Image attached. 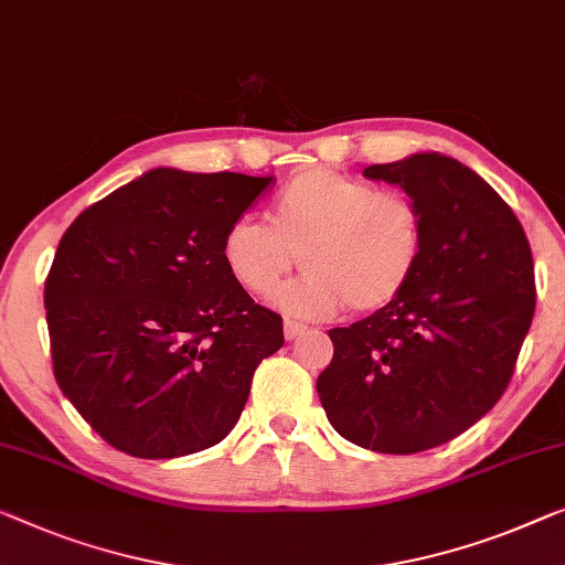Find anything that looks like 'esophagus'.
Here are the masks:
<instances>
[{
	"label": "esophagus",
	"instance_id": "esophagus-1",
	"mask_svg": "<svg viewBox=\"0 0 565 565\" xmlns=\"http://www.w3.org/2000/svg\"><path fill=\"white\" fill-rule=\"evenodd\" d=\"M305 330H307L305 324H299V322H286V324H284V337L291 342V340H297L299 334H305Z\"/></svg>",
	"mask_w": 565,
	"mask_h": 565
}]
</instances>
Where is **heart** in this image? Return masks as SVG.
I'll list each match as a JSON object with an SVG mask.
<instances>
[{"mask_svg":"<svg viewBox=\"0 0 565 565\" xmlns=\"http://www.w3.org/2000/svg\"><path fill=\"white\" fill-rule=\"evenodd\" d=\"M424 217L401 192L377 190L352 174L311 170L284 184L271 223L238 217L223 238V258L235 281L271 299L299 264L305 279L281 294L294 317L377 311L393 305L424 256Z\"/></svg>","mask_w":565,"mask_h":565,"instance_id":"heart-1","label":"heart"}]
</instances>
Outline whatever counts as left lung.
I'll list each match as a JSON object with an SVG mask.
<instances>
[{
    "mask_svg": "<svg viewBox=\"0 0 565 565\" xmlns=\"http://www.w3.org/2000/svg\"><path fill=\"white\" fill-rule=\"evenodd\" d=\"M363 174L416 202L424 256L393 305L330 330L317 393L348 441L416 454L457 439L502 398L533 322V256L508 202L457 159L420 151Z\"/></svg>",
    "mask_w": 565,
    "mask_h": 565,
    "instance_id": "obj_1",
    "label": "left lung"
}]
</instances>
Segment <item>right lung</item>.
I'll use <instances>...</instances> for the list:
<instances>
[{"instance_id":"right-lung-1","label":"right lung","mask_w":565,"mask_h":565,"mask_svg":"<svg viewBox=\"0 0 565 565\" xmlns=\"http://www.w3.org/2000/svg\"><path fill=\"white\" fill-rule=\"evenodd\" d=\"M271 182L157 167L63 233L45 281L53 373L114 449L184 457L241 418L284 324L233 279L223 238Z\"/></svg>"}]
</instances>
